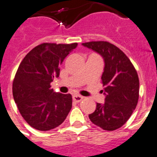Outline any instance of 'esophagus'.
<instances>
[{"instance_id": "esophagus-1", "label": "esophagus", "mask_w": 157, "mask_h": 157, "mask_svg": "<svg viewBox=\"0 0 157 157\" xmlns=\"http://www.w3.org/2000/svg\"><path fill=\"white\" fill-rule=\"evenodd\" d=\"M72 98H73V101H76V102H81V101L84 99V97L81 96V95H77V94H76V95H74V96L72 97Z\"/></svg>"}]
</instances>
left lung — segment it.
<instances>
[{"label": "left lung", "mask_w": 157, "mask_h": 157, "mask_svg": "<svg viewBox=\"0 0 157 157\" xmlns=\"http://www.w3.org/2000/svg\"><path fill=\"white\" fill-rule=\"evenodd\" d=\"M82 45L99 53L105 62L101 76L105 103H97L95 111L89 118L103 130L114 131L126 123L137 105L140 91L137 72L124 52L109 42H89Z\"/></svg>", "instance_id": "8db88e82"}]
</instances>
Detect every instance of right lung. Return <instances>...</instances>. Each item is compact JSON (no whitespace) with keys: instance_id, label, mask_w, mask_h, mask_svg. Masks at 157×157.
I'll return each mask as SVG.
<instances>
[{"instance_id":"1","label":"right lung","mask_w":157,"mask_h":157,"mask_svg":"<svg viewBox=\"0 0 157 157\" xmlns=\"http://www.w3.org/2000/svg\"><path fill=\"white\" fill-rule=\"evenodd\" d=\"M76 46V43H42L20 63L13 82V96L20 114L34 129H54L71 110L72 95L56 93L51 83L59 77L61 63Z\"/></svg>"}]
</instances>
